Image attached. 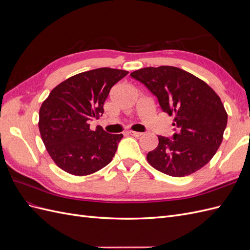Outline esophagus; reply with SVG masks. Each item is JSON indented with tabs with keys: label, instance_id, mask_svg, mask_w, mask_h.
<instances>
[{
	"label": "esophagus",
	"instance_id": "esophagus-1",
	"mask_svg": "<svg viewBox=\"0 0 250 250\" xmlns=\"http://www.w3.org/2000/svg\"><path fill=\"white\" fill-rule=\"evenodd\" d=\"M128 133H129L130 135H132V137H135V138H139V137H141V135L143 134L142 132H138V131H132V130L128 131Z\"/></svg>",
	"mask_w": 250,
	"mask_h": 250
}]
</instances>
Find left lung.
Segmentation results:
<instances>
[{
    "label": "left lung",
    "mask_w": 250,
    "mask_h": 250,
    "mask_svg": "<svg viewBox=\"0 0 250 250\" xmlns=\"http://www.w3.org/2000/svg\"><path fill=\"white\" fill-rule=\"evenodd\" d=\"M130 76L157 97L177 128L173 139L158 135L148 163L173 177L190 175L206 166L220 147L228 124L220 97L203 80L176 66L144 67Z\"/></svg>",
    "instance_id": "obj_1"
}]
</instances>
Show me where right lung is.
Listing matches in <instances>:
<instances>
[{
    "label": "right lung",
    "instance_id": "1",
    "mask_svg": "<svg viewBox=\"0 0 250 250\" xmlns=\"http://www.w3.org/2000/svg\"><path fill=\"white\" fill-rule=\"evenodd\" d=\"M127 71L100 67L79 73L52 89L40 109L39 128L49 155L58 167L85 176L107 166L123 134H111L88 122L104 112L110 88Z\"/></svg>",
    "mask_w": 250,
    "mask_h": 250
}]
</instances>
